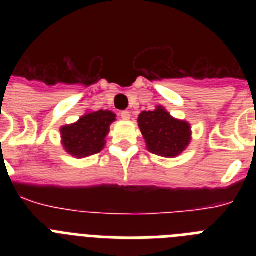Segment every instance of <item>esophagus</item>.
I'll return each mask as SVG.
<instances>
[{
  "mask_svg": "<svg viewBox=\"0 0 256 256\" xmlns=\"http://www.w3.org/2000/svg\"><path fill=\"white\" fill-rule=\"evenodd\" d=\"M120 118L123 120H130V112H120Z\"/></svg>",
  "mask_w": 256,
  "mask_h": 256,
  "instance_id": "34e87169",
  "label": "esophagus"
}]
</instances>
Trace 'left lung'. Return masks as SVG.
<instances>
[{"instance_id":"8db88e82","label":"left lung","mask_w":256,"mask_h":256,"mask_svg":"<svg viewBox=\"0 0 256 256\" xmlns=\"http://www.w3.org/2000/svg\"><path fill=\"white\" fill-rule=\"evenodd\" d=\"M138 126L150 152L164 158H176L191 142V126L174 119L162 106L138 115Z\"/></svg>"}]
</instances>
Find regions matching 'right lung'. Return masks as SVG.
I'll return each mask as SVG.
<instances>
[{
    "instance_id": "right-lung-1",
    "label": "right lung",
    "mask_w": 256,
    "mask_h": 256,
    "mask_svg": "<svg viewBox=\"0 0 256 256\" xmlns=\"http://www.w3.org/2000/svg\"><path fill=\"white\" fill-rule=\"evenodd\" d=\"M115 116L108 110H98L87 112L76 123L62 126L60 130L61 142L66 152L78 159L100 152Z\"/></svg>"
}]
</instances>
